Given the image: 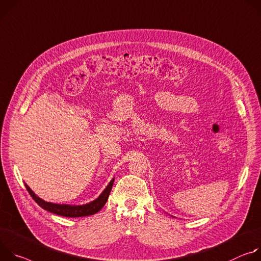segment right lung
I'll use <instances>...</instances> for the list:
<instances>
[{
  "label": "right lung",
  "instance_id": "obj_1",
  "mask_svg": "<svg viewBox=\"0 0 261 261\" xmlns=\"http://www.w3.org/2000/svg\"><path fill=\"white\" fill-rule=\"evenodd\" d=\"M113 178L107 188L102 191V193L93 201L89 202V203H86L83 205H71V204H58V203H51V202H46L39 198L27 184H24L29 194L31 195V197L35 200L36 203L42 207L43 210L56 214L58 216H62V217H67V218H79V217H86V216H91L96 213H98L103 205L106 204V202L109 198V195L111 193L113 184H114Z\"/></svg>",
  "mask_w": 261,
  "mask_h": 261
}]
</instances>
